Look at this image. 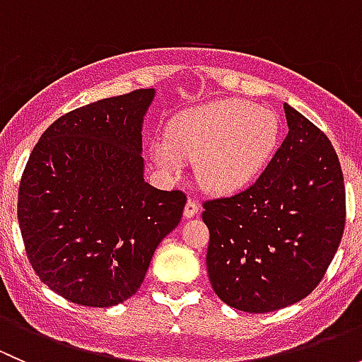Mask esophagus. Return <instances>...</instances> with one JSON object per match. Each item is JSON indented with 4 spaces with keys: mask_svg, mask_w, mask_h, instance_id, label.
I'll return each mask as SVG.
<instances>
[{
    "mask_svg": "<svg viewBox=\"0 0 362 362\" xmlns=\"http://www.w3.org/2000/svg\"><path fill=\"white\" fill-rule=\"evenodd\" d=\"M198 214H199V203L196 202L194 198H189L187 203H185V208H184V217L191 218Z\"/></svg>",
    "mask_w": 362,
    "mask_h": 362,
    "instance_id": "esophagus-1",
    "label": "esophagus"
}]
</instances>
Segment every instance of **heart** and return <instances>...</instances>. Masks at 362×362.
Returning a JSON list of instances; mask_svg holds the SVG:
<instances>
[{
  "label": "heart",
  "instance_id": "heart-1",
  "mask_svg": "<svg viewBox=\"0 0 362 362\" xmlns=\"http://www.w3.org/2000/svg\"><path fill=\"white\" fill-rule=\"evenodd\" d=\"M280 119L268 108L242 100L215 101L175 117L170 140H156L151 156L160 168L180 171L196 160L204 189L229 194L261 175L280 141Z\"/></svg>",
  "mask_w": 362,
  "mask_h": 362
}]
</instances>
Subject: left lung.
<instances>
[{"mask_svg":"<svg viewBox=\"0 0 362 362\" xmlns=\"http://www.w3.org/2000/svg\"><path fill=\"white\" fill-rule=\"evenodd\" d=\"M287 133L245 191L203 203L208 279L236 310L275 312L326 275L345 229V185L329 138L284 103Z\"/></svg>","mask_w":362,"mask_h":362,"instance_id":"obj_1","label":"left lung"}]
</instances>
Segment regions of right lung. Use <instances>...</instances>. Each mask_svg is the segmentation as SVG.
Returning a JSON list of instances; mask_svg holds the SVG:
<instances>
[{"label":"right lung","instance_id":"obj_1","mask_svg":"<svg viewBox=\"0 0 362 362\" xmlns=\"http://www.w3.org/2000/svg\"><path fill=\"white\" fill-rule=\"evenodd\" d=\"M154 89L64 113L33 148L19 185L25 254L54 293L107 308L131 298L185 194L144 180L141 124Z\"/></svg>","mask_w":362,"mask_h":362}]
</instances>
